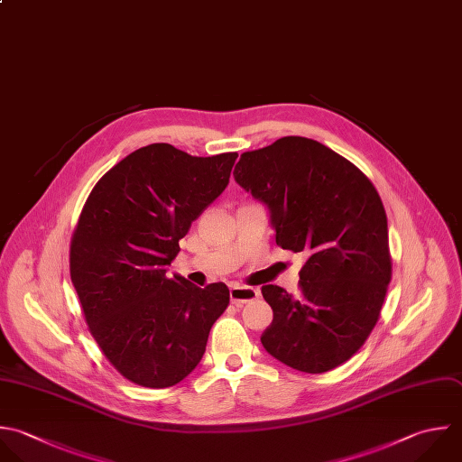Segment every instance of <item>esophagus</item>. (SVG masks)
Instances as JSON below:
<instances>
[{"label":"esophagus","mask_w":462,"mask_h":462,"mask_svg":"<svg viewBox=\"0 0 462 462\" xmlns=\"http://www.w3.org/2000/svg\"><path fill=\"white\" fill-rule=\"evenodd\" d=\"M231 301L235 305H244L247 301H253L260 296V291L258 289H253V287H242V285H235L231 287Z\"/></svg>","instance_id":"obj_1"}]
</instances>
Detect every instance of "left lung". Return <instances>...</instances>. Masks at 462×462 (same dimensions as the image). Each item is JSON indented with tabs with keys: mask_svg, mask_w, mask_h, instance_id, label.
Masks as SVG:
<instances>
[{
	"mask_svg": "<svg viewBox=\"0 0 462 462\" xmlns=\"http://www.w3.org/2000/svg\"><path fill=\"white\" fill-rule=\"evenodd\" d=\"M233 175L267 204L276 244L307 256L298 296L262 287L273 309L263 348L309 374L339 366L375 327L392 278L377 189L350 161L307 137L242 153Z\"/></svg>",
	"mask_w": 462,
	"mask_h": 462,
	"instance_id": "obj_1",
	"label": "left lung"
}]
</instances>
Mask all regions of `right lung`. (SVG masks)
<instances>
[{
    "mask_svg": "<svg viewBox=\"0 0 462 462\" xmlns=\"http://www.w3.org/2000/svg\"><path fill=\"white\" fill-rule=\"evenodd\" d=\"M236 157L150 144L106 171L83 206L70 278L103 356L135 384L180 383L229 305L226 283L200 289L166 267L191 222L226 189Z\"/></svg>",
    "mask_w": 462,
    "mask_h": 462,
    "instance_id": "right-lung-1",
    "label": "right lung"
}]
</instances>
